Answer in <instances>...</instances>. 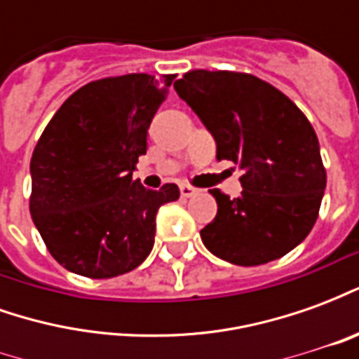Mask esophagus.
<instances>
[{
  "label": "esophagus",
  "mask_w": 359,
  "mask_h": 359,
  "mask_svg": "<svg viewBox=\"0 0 359 359\" xmlns=\"http://www.w3.org/2000/svg\"><path fill=\"white\" fill-rule=\"evenodd\" d=\"M198 194V190L194 187H190V184H180V196L188 200V198H192V196Z\"/></svg>",
  "instance_id": "esophagus-1"
}]
</instances>
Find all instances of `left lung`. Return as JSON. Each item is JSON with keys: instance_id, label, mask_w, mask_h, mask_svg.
Wrapping results in <instances>:
<instances>
[{"instance_id": "1", "label": "left lung", "mask_w": 359, "mask_h": 359, "mask_svg": "<svg viewBox=\"0 0 359 359\" xmlns=\"http://www.w3.org/2000/svg\"><path fill=\"white\" fill-rule=\"evenodd\" d=\"M217 144V159L241 165L242 192L211 190L217 215L200 231L213 256L262 265L300 244L316 225L325 175L319 140L306 115L254 74L190 71L175 82Z\"/></svg>"}]
</instances>
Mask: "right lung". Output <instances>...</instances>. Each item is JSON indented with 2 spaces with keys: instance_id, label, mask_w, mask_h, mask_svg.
<instances>
[{
  "instance_id": "right-lung-1",
  "label": "right lung",
  "mask_w": 359,
  "mask_h": 359,
  "mask_svg": "<svg viewBox=\"0 0 359 359\" xmlns=\"http://www.w3.org/2000/svg\"><path fill=\"white\" fill-rule=\"evenodd\" d=\"M172 81L136 73L90 82L40 136L30 159V215L65 269L111 278L149 256L157 210L180 192L177 184L148 190L133 171Z\"/></svg>"
}]
</instances>
